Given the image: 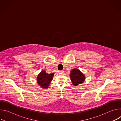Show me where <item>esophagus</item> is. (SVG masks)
I'll use <instances>...</instances> for the list:
<instances>
[{"mask_svg":"<svg viewBox=\"0 0 121 121\" xmlns=\"http://www.w3.org/2000/svg\"><path fill=\"white\" fill-rule=\"evenodd\" d=\"M58 72L59 73H63V72H64V71H63V70H59Z\"/></svg>","mask_w":121,"mask_h":121,"instance_id":"obj_1","label":"esophagus"}]
</instances>
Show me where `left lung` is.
I'll use <instances>...</instances> for the list:
<instances>
[{
    "label": "left lung",
    "instance_id": "obj_1",
    "mask_svg": "<svg viewBox=\"0 0 121 121\" xmlns=\"http://www.w3.org/2000/svg\"><path fill=\"white\" fill-rule=\"evenodd\" d=\"M70 77L73 85L75 86L82 83L85 79V75L79 69L76 68L71 71Z\"/></svg>",
    "mask_w": 121,
    "mask_h": 121
}]
</instances>
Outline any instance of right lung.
Here are the masks:
<instances>
[{
    "label": "right lung",
    "instance_id": "add662e5",
    "mask_svg": "<svg viewBox=\"0 0 121 121\" xmlns=\"http://www.w3.org/2000/svg\"><path fill=\"white\" fill-rule=\"evenodd\" d=\"M54 73L49 74L46 72L45 70H43L38 75L37 78V81L38 84L42 88L46 89L53 79Z\"/></svg>",
    "mask_w": 121,
    "mask_h": 121
}]
</instances>
